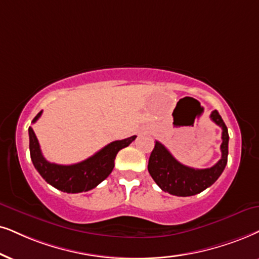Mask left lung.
<instances>
[{"label": "left lung", "instance_id": "1", "mask_svg": "<svg viewBox=\"0 0 259 259\" xmlns=\"http://www.w3.org/2000/svg\"><path fill=\"white\" fill-rule=\"evenodd\" d=\"M210 119L222 129L221 159L210 168L196 169L183 165L173 158L165 146L155 141V146L148 161V172L162 191L175 196H194L202 192L218 181L227 165L228 130L217 110L212 111Z\"/></svg>", "mask_w": 259, "mask_h": 259}]
</instances>
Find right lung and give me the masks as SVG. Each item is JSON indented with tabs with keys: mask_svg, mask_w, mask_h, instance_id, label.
I'll return each instance as SVG.
<instances>
[{
	"mask_svg": "<svg viewBox=\"0 0 259 259\" xmlns=\"http://www.w3.org/2000/svg\"><path fill=\"white\" fill-rule=\"evenodd\" d=\"M41 112L42 111L34 117L32 123L37 122L41 116ZM28 135L29 154L35 169L42 177V179H45V182L68 194L88 191L99 185L112 172L117 153L129 146L136 139V136H132L124 140L113 141L83 161L74 165H58V163L49 162L42 156L38 139L31 126L28 127Z\"/></svg>",
	"mask_w": 259,
	"mask_h": 259,
	"instance_id": "1",
	"label": "right lung"
}]
</instances>
